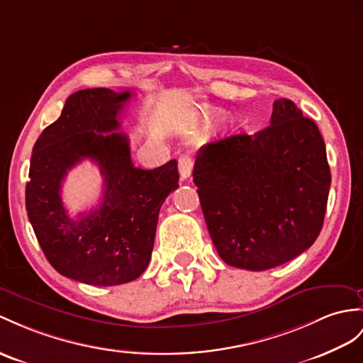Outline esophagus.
I'll return each mask as SVG.
<instances>
[{"label":"esophagus","mask_w":363,"mask_h":363,"mask_svg":"<svg viewBox=\"0 0 363 363\" xmlns=\"http://www.w3.org/2000/svg\"><path fill=\"white\" fill-rule=\"evenodd\" d=\"M192 167H194V160L189 155H182L179 158V172H180L182 180L189 179L191 172H192Z\"/></svg>","instance_id":"esophagus-1"}]
</instances>
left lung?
I'll use <instances>...</instances> for the list:
<instances>
[{"label":"left lung","mask_w":363,"mask_h":363,"mask_svg":"<svg viewBox=\"0 0 363 363\" xmlns=\"http://www.w3.org/2000/svg\"><path fill=\"white\" fill-rule=\"evenodd\" d=\"M194 183L209 235L231 267L264 271L306 251L319 237L331 186L325 141L286 99L269 126L200 147Z\"/></svg>","instance_id":"1"}]
</instances>
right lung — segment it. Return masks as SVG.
<instances>
[{
    "instance_id": "right-lung-1",
    "label": "right lung",
    "mask_w": 363,
    "mask_h": 363,
    "mask_svg": "<svg viewBox=\"0 0 363 363\" xmlns=\"http://www.w3.org/2000/svg\"><path fill=\"white\" fill-rule=\"evenodd\" d=\"M129 99V91L106 87L72 94L32 151L26 209L33 233L61 276L87 285H123L145 272L158 212L179 188L175 160L151 171L132 163L129 138L118 130V115ZM86 157L101 167L104 200L72 220L60 201V184L67 171Z\"/></svg>"
}]
</instances>
